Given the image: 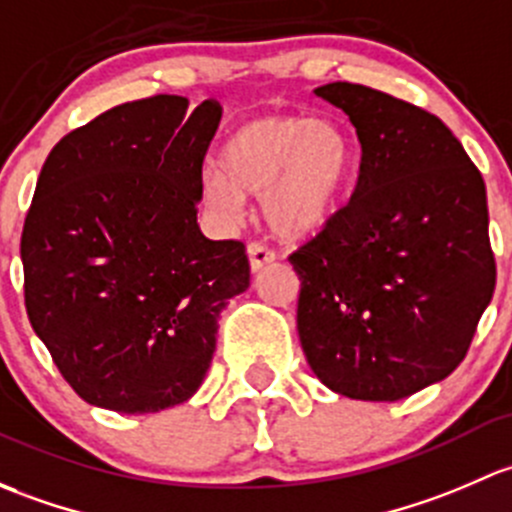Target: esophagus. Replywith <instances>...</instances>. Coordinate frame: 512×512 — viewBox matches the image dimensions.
<instances>
[{
	"instance_id": "obj_1",
	"label": "esophagus",
	"mask_w": 512,
	"mask_h": 512,
	"mask_svg": "<svg viewBox=\"0 0 512 512\" xmlns=\"http://www.w3.org/2000/svg\"><path fill=\"white\" fill-rule=\"evenodd\" d=\"M246 254H249L251 271H254V273H261L263 268L271 266V263L276 261V254H273L271 249H266V246H261V244H249V246H246Z\"/></svg>"
}]
</instances>
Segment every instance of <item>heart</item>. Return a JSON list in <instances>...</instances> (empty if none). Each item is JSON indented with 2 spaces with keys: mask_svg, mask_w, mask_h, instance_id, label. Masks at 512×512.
Wrapping results in <instances>:
<instances>
[{
  "mask_svg": "<svg viewBox=\"0 0 512 512\" xmlns=\"http://www.w3.org/2000/svg\"><path fill=\"white\" fill-rule=\"evenodd\" d=\"M221 170L204 175V199L239 219L246 197H261L271 234L300 241L325 229L355 167L350 135L328 115L268 113L241 123L219 150Z\"/></svg>",
  "mask_w": 512,
  "mask_h": 512,
  "instance_id": "obj_1",
  "label": "heart"
}]
</instances>
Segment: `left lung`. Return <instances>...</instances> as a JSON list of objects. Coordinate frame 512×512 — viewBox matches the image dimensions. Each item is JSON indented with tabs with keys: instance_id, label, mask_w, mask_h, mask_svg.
<instances>
[{
	"instance_id": "obj_1",
	"label": "left lung",
	"mask_w": 512,
	"mask_h": 512,
	"mask_svg": "<svg viewBox=\"0 0 512 512\" xmlns=\"http://www.w3.org/2000/svg\"><path fill=\"white\" fill-rule=\"evenodd\" d=\"M315 96L355 125L362 162L347 207L288 258L300 345L335 394L397 402L456 370L491 303L486 184L436 115L357 83Z\"/></svg>"
}]
</instances>
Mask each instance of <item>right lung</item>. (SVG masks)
Returning <instances> with one entry per match:
<instances>
[{
	"mask_svg": "<svg viewBox=\"0 0 512 512\" xmlns=\"http://www.w3.org/2000/svg\"><path fill=\"white\" fill-rule=\"evenodd\" d=\"M152 96L68 133L41 167L21 234L26 315L73 392L152 414L207 377L219 315L249 288L241 241L197 224L221 110Z\"/></svg>",
	"mask_w": 512,
	"mask_h": 512,
	"instance_id": "right-lung-1",
	"label": "right lung"
}]
</instances>
